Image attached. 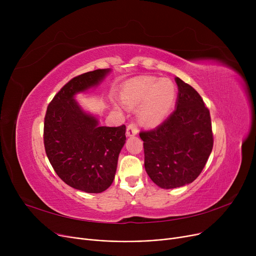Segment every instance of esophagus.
Masks as SVG:
<instances>
[{
  "label": "esophagus",
  "instance_id": "obj_1",
  "mask_svg": "<svg viewBox=\"0 0 256 256\" xmlns=\"http://www.w3.org/2000/svg\"><path fill=\"white\" fill-rule=\"evenodd\" d=\"M138 134V126L135 124H130L126 128V136L128 137H132L136 136Z\"/></svg>",
  "mask_w": 256,
  "mask_h": 256
}]
</instances>
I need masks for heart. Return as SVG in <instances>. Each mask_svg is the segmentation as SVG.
Returning <instances> with one entry per match:
<instances>
[{
    "instance_id": "obj_1",
    "label": "heart",
    "mask_w": 256,
    "mask_h": 256,
    "mask_svg": "<svg viewBox=\"0 0 256 256\" xmlns=\"http://www.w3.org/2000/svg\"><path fill=\"white\" fill-rule=\"evenodd\" d=\"M176 98V87L170 78L140 76L128 80L119 93L128 109H139V119L145 126L160 124L169 113Z\"/></svg>"
}]
</instances>
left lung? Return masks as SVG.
<instances>
[{
  "label": "left lung",
  "mask_w": 256,
  "mask_h": 256,
  "mask_svg": "<svg viewBox=\"0 0 256 256\" xmlns=\"http://www.w3.org/2000/svg\"><path fill=\"white\" fill-rule=\"evenodd\" d=\"M176 109L156 128L141 132L144 167L162 189L193 182L204 168L214 138L210 111L199 93L180 78Z\"/></svg>",
  "instance_id": "1"
}]
</instances>
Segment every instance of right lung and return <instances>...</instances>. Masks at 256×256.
<instances>
[{
	"instance_id": "right-lung-1",
	"label": "right lung",
	"mask_w": 256,
	"mask_h": 256,
	"mask_svg": "<svg viewBox=\"0 0 256 256\" xmlns=\"http://www.w3.org/2000/svg\"><path fill=\"white\" fill-rule=\"evenodd\" d=\"M110 72L96 70L72 78L54 96L44 118L50 165L65 184L86 193H102L112 184L126 126H100L98 118L84 111L74 96L100 85Z\"/></svg>"
}]
</instances>
